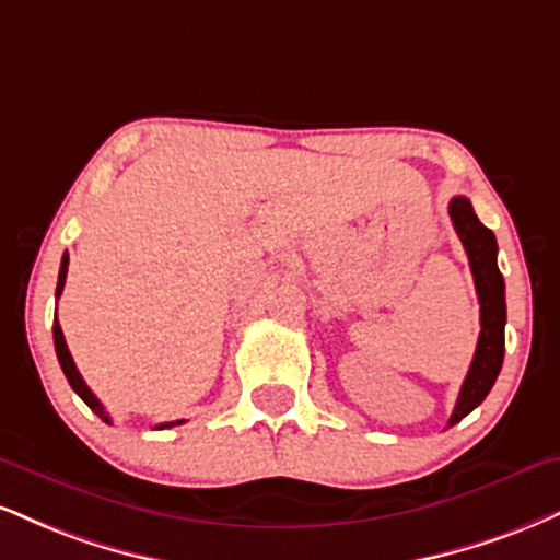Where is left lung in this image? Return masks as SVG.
I'll return each instance as SVG.
<instances>
[{"mask_svg":"<svg viewBox=\"0 0 560 560\" xmlns=\"http://www.w3.org/2000/svg\"><path fill=\"white\" fill-rule=\"evenodd\" d=\"M448 213L464 250H467L469 268H472L482 326L472 365H469L467 378L462 383L459 399H456L454 412H451V428L462 422L475 407H480L485 396L493 388L498 373H501L503 349H506V339H503V328H506V284H503L501 271H498L495 234L477 219L472 203L464 195H456L448 203Z\"/></svg>","mask_w":560,"mask_h":560,"instance_id":"left-lung-1","label":"left lung"}]
</instances>
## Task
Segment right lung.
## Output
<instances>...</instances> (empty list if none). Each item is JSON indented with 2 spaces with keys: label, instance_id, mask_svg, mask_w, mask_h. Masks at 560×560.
<instances>
[{
  "label": "right lung",
  "instance_id": "add662e5",
  "mask_svg": "<svg viewBox=\"0 0 560 560\" xmlns=\"http://www.w3.org/2000/svg\"><path fill=\"white\" fill-rule=\"evenodd\" d=\"M67 262H70V258H67V253H65V258H62V266H59L57 298H59V294H62V289H65V279H67ZM54 349H57V360H59V365H62V370H65V378L70 381L72 390H75V394L80 396V399H83V401L88 404V407H91L93 412H96V415L101 417V420H104V422H112V417L104 412V407H101V401L96 399V396H93V390L85 386L83 375L78 373V368H75V360H72L70 349H67V341H65V334H62V328H59V320H54ZM182 422H185V420L164 422V425H159V428H172V425H182Z\"/></svg>",
  "mask_w": 560,
  "mask_h": 560
}]
</instances>
